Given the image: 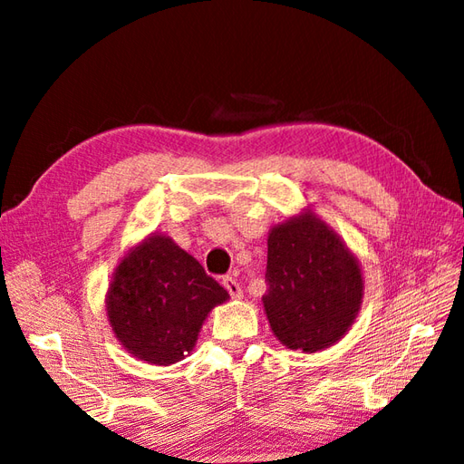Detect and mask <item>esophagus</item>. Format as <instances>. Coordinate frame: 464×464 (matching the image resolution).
Here are the masks:
<instances>
[{
    "label": "esophagus",
    "mask_w": 464,
    "mask_h": 464,
    "mask_svg": "<svg viewBox=\"0 0 464 464\" xmlns=\"http://www.w3.org/2000/svg\"><path fill=\"white\" fill-rule=\"evenodd\" d=\"M223 285H225V290L231 294V298L239 300V298L243 296V290H241V285H239L237 277H235V276H227V277H223Z\"/></svg>",
    "instance_id": "34e87169"
}]
</instances>
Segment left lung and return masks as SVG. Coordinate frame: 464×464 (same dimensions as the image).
I'll list each match as a JSON object with an SVG mask.
<instances>
[{"label":"left lung","mask_w":464,"mask_h":464,"mask_svg":"<svg viewBox=\"0 0 464 464\" xmlns=\"http://www.w3.org/2000/svg\"><path fill=\"white\" fill-rule=\"evenodd\" d=\"M266 284L269 328L285 349L302 353L339 343L365 294L357 256L310 207L269 229Z\"/></svg>","instance_id":"left-lung-1"}]
</instances>
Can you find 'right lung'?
Segmentation results:
<instances>
[{"label": "right lung", "instance_id": "add662e5", "mask_svg": "<svg viewBox=\"0 0 464 464\" xmlns=\"http://www.w3.org/2000/svg\"><path fill=\"white\" fill-rule=\"evenodd\" d=\"M229 292L164 233L128 249L105 294L107 320L131 357L179 363L195 349L205 318Z\"/></svg>", "mask_w": 464, "mask_h": 464}]
</instances>
